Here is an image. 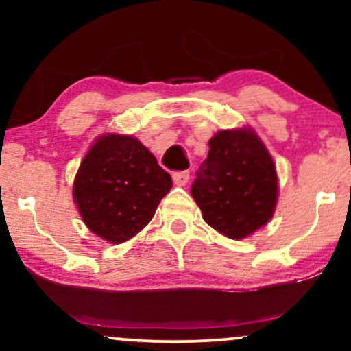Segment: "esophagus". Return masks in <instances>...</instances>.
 Here are the masks:
<instances>
[{
	"instance_id": "34e87169",
	"label": "esophagus",
	"mask_w": 351,
	"mask_h": 351,
	"mask_svg": "<svg viewBox=\"0 0 351 351\" xmlns=\"http://www.w3.org/2000/svg\"><path fill=\"white\" fill-rule=\"evenodd\" d=\"M189 179H190V174L186 171L174 172V174H172V180H174V184L179 185V186H184L186 182H189Z\"/></svg>"
}]
</instances>
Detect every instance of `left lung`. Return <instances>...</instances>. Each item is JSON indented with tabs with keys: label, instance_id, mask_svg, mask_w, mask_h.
Here are the masks:
<instances>
[{
	"label": "left lung",
	"instance_id": "obj_1",
	"mask_svg": "<svg viewBox=\"0 0 351 351\" xmlns=\"http://www.w3.org/2000/svg\"><path fill=\"white\" fill-rule=\"evenodd\" d=\"M204 222L232 239L252 234L273 217L278 201L276 166L251 128L223 129L191 185Z\"/></svg>",
	"mask_w": 351,
	"mask_h": 351
}]
</instances>
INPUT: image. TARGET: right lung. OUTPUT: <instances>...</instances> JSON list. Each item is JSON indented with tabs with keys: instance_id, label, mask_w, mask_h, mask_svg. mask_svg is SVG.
Wrapping results in <instances>:
<instances>
[{
	"instance_id": "right-lung-1",
	"label": "right lung",
	"mask_w": 351,
	"mask_h": 351,
	"mask_svg": "<svg viewBox=\"0 0 351 351\" xmlns=\"http://www.w3.org/2000/svg\"><path fill=\"white\" fill-rule=\"evenodd\" d=\"M171 189V176L141 141L105 134L81 161L73 198L90 232L121 244L150 222Z\"/></svg>"
}]
</instances>
